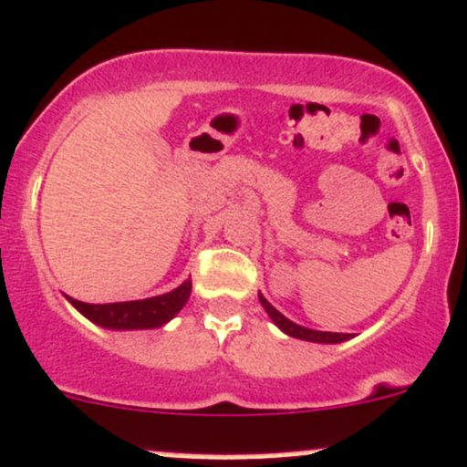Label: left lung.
<instances>
[{
  "mask_svg": "<svg viewBox=\"0 0 467 467\" xmlns=\"http://www.w3.org/2000/svg\"><path fill=\"white\" fill-rule=\"evenodd\" d=\"M260 297V304L265 306V311L269 313V317L274 319V324L280 331H285L286 335H291V337H297V339H304V342H317V344H339V342H347L350 337L348 333H328V331H313V328H306V327H300V324L291 322L289 317L282 316L280 311H277L275 306H271V302L266 300L262 293H258Z\"/></svg>",
  "mask_w": 467,
  "mask_h": 467,
  "instance_id": "8db88e82",
  "label": "left lung"
}]
</instances>
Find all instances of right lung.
<instances>
[{
  "label": "right lung",
  "instance_id": "add662e5",
  "mask_svg": "<svg viewBox=\"0 0 467 467\" xmlns=\"http://www.w3.org/2000/svg\"><path fill=\"white\" fill-rule=\"evenodd\" d=\"M192 293V280H185L174 291L165 296L148 297V300L114 302V304H88L67 297L72 306L90 322L112 331H140V328H159L185 306Z\"/></svg>",
  "mask_w": 467,
  "mask_h": 467
}]
</instances>
